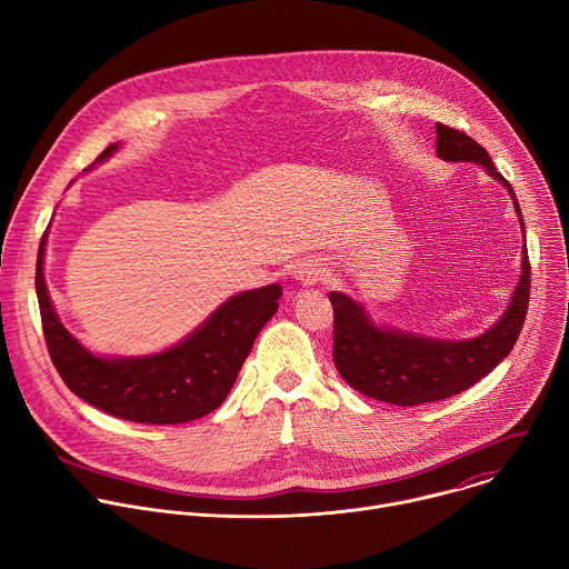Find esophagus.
<instances>
[{
    "mask_svg": "<svg viewBox=\"0 0 569 569\" xmlns=\"http://www.w3.org/2000/svg\"><path fill=\"white\" fill-rule=\"evenodd\" d=\"M327 268H323V263H317V261H310V263H301L295 272V277L303 283V286H312V283H319L327 279Z\"/></svg>",
    "mask_w": 569,
    "mask_h": 569,
    "instance_id": "esophagus-1",
    "label": "esophagus"
}]
</instances>
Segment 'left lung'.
<instances>
[{
	"label": "left lung",
	"mask_w": 569,
	"mask_h": 569,
	"mask_svg": "<svg viewBox=\"0 0 569 569\" xmlns=\"http://www.w3.org/2000/svg\"><path fill=\"white\" fill-rule=\"evenodd\" d=\"M437 154L446 161H475L498 178L511 193L518 216L520 204L511 184L498 173L493 159L472 137L437 123ZM525 231V222H522ZM531 266L525 246L522 277L513 299L493 329L475 340H428L419 336L378 329L365 308L342 292H329L333 303V360L340 376L360 393L382 402H437L466 391L489 376L513 349L529 308Z\"/></svg>",
	"instance_id": "8db88e82"
}]
</instances>
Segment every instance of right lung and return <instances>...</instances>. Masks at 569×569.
<instances>
[{
    "mask_svg": "<svg viewBox=\"0 0 569 569\" xmlns=\"http://www.w3.org/2000/svg\"><path fill=\"white\" fill-rule=\"evenodd\" d=\"M108 146L97 161L114 152ZM44 242V238H42ZM38 252L36 292L51 362L64 385L101 412L123 421L176 426L196 421L227 398L266 321L277 312V283L224 301L182 345L150 358L106 360L80 347L58 321Z\"/></svg>",
    "mask_w": 569,
    "mask_h": 569,
    "instance_id": "right-lung-1",
    "label": "right lung"
}]
</instances>
